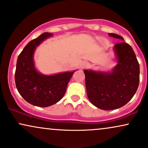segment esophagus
<instances>
[{"label": "esophagus", "instance_id": "obj_1", "mask_svg": "<svg viewBox=\"0 0 148 148\" xmlns=\"http://www.w3.org/2000/svg\"><path fill=\"white\" fill-rule=\"evenodd\" d=\"M88 66V64L87 62H82L81 64H80V68H81L82 69H84L86 68Z\"/></svg>", "mask_w": 148, "mask_h": 148}]
</instances>
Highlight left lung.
<instances>
[{"mask_svg":"<svg viewBox=\"0 0 148 148\" xmlns=\"http://www.w3.org/2000/svg\"><path fill=\"white\" fill-rule=\"evenodd\" d=\"M108 36L124 41L115 34ZM116 64L111 71L84 70L88 98L98 108L111 110L126 104L137 90L139 84V64L132 47L124 42L112 49Z\"/></svg>","mask_w":148,"mask_h":148,"instance_id":"obj_1","label":"left lung"}]
</instances>
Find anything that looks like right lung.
Here are the masks:
<instances>
[{
    "label": "right lung",
    "mask_w": 148,
    "mask_h": 148,
    "mask_svg": "<svg viewBox=\"0 0 148 148\" xmlns=\"http://www.w3.org/2000/svg\"><path fill=\"white\" fill-rule=\"evenodd\" d=\"M43 33L30 41L18 56L15 73L16 88L25 101L39 107H48L56 103L64 95L73 71L54 75H44L36 68L34 56L40 44L51 37Z\"/></svg>",
    "instance_id": "add662e5"
}]
</instances>
